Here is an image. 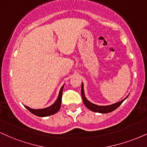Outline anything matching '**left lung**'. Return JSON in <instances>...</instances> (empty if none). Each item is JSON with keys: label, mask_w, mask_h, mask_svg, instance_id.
I'll list each match as a JSON object with an SVG mask.
<instances>
[{"label": "left lung", "mask_w": 147, "mask_h": 147, "mask_svg": "<svg viewBox=\"0 0 147 147\" xmlns=\"http://www.w3.org/2000/svg\"><path fill=\"white\" fill-rule=\"evenodd\" d=\"M82 99H83L84 104H85V106H86L89 110L91 111H93L95 113H109L112 112L114 110H115L116 109H117L119 106L122 104V103L124 102L125 99L127 98L128 95L124 99H122V101H119L117 103H115V104H111V105H107V106H99L97 104H93V103L90 102V101H88L86 97L85 96V93H84V83H82Z\"/></svg>", "instance_id": "1"}]
</instances>
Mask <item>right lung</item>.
<instances>
[{
    "label": "right lung",
    "instance_id": "right-lung-1",
    "mask_svg": "<svg viewBox=\"0 0 147 147\" xmlns=\"http://www.w3.org/2000/svg\"><path fill=\"white\" fill-rule=\"evenodd\" d=\"M64 87V84L61 88L59 93L58 97H57V100L55 101L53 104L51 106H48L47 108L44 109H34L28 107V106H25V107L28 109L30 112L32 113L35 115L38 116V117H48L52 115L57 113L59 111L61 108V98H62V92H63V89Z\"/></svg>",
    "mask_w": 147,
    "mask_h": 147
}]
</instances>
